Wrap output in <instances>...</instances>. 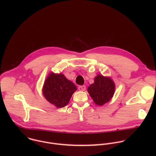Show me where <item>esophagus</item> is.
Returning <instances> with one entry per match:
<instances>
[{"instance_id": "esophagus-1", "label": "esophagus", "mask_w": 156, "mask_h": 156, "mask_svg": "<svg viewBox=\"0 0 156 156\" xmlns=\"http://www.w3.org/2000/svg\"><path fill=\"white\" fill-rule=\"evenodd\" d=\"M86 90V87L83 85V86H80L78 87V90L79 91H84Z\"/></svg>"}]
</instances>
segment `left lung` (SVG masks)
Segmentation results:
<instances>
[{
	"label": "left lung",
	"mask_w": 156,
	"mask_h": 156,
	"mask_svg": "<svg viewBox=\"0 0 156 156\" xmlns=\"http://www.w3.org/2000/svg\"><path fill=\"white\" fill-rule=\"evenodd\" d=\"M115 90V85L112 80L100 75L94 78V83L88 88V91L94 102L99 106L109 101Z\"/></svg>",
	"instance_id": "1"
}]
</instances>
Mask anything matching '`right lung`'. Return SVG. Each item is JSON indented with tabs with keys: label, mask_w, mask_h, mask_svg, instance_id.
<instances>
[{
	"label": "right lung",
	"mask_w": 156,
	"mask_h": 156,
	"mask_svg": "<svg viewBox=\"0 0 156 156\" xmlns=\"http://www.w3.org/2000/svg\"><path fill=\"white\" fill-rule=\"evenodd\" d=\"M76 87L62 74L50 73L45 81L43 93L47 101L57 108L68 105Z\"/></svg>",
	"instance_id": "right-lung-1"
}]
</instances>
